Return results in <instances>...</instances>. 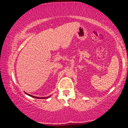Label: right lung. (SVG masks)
<instances>
[{
    "label": "right lung",
    "instance_id": "obj_1",
    "mask_svg": "<svg viewBox=\"0 0 128 128\" xmlns=\"http://www.w3.org/2000/svg\"><path fill=\"white\" fill-rule=\"evenodd\" d=\"M25 92L26 94L28 95H29V96H30L32 97V98H36V99H48V98H50V96H47V97H38V96H33V95H30V94H28V93L26 92Z\"/></svg>",
    "mask_w": 128,
    "mask_h": 128
}]
</instances>
